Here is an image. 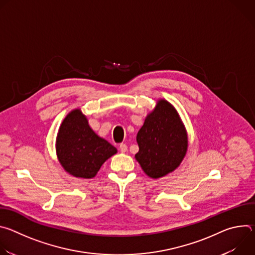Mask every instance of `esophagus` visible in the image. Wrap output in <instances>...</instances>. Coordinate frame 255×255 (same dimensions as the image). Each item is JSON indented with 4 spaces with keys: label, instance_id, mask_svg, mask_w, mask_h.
<instances>
[{
    "label": "esophagus",
    "instance_id": "34e87169",
    "mask_svg": "<svg viewBox=\"0 0 255 255\" xmlns=\"http://www.w3.org/2000/svg\"><path fill=\"white\" fill-rule=\"evenodd\" d=\"M119 148H120L121 152H126L127 151V145L125 143H121L119 145Z\"/></svg>",
    "mask_w": 255,
    "mask_h": 255
}]
</instances>
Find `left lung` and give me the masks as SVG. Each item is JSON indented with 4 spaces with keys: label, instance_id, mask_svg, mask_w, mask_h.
<instances>
[{
    "label": "left lung",
    "instance_id": "1",
    "mask_svg": "<svg viewBox=\"0 0 255 255\" xmlns=\"http://www.w3.org/2000/svg\"><path fill=\"white\" fill-rule=\"evenodd\" d=\"M139 151L135 158L152 178L173 171L183 160L188 148L186 130L175 109L160 100L146 117L136 137Z\"/></svg>",
    "mask_w": 255,
    "mask_h": 255
}]
</instances>
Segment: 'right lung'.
<instances>
[{
	"label": "right lung",
	"instance_id": "add662e5",
	"mask_svg": "<svg viewBox=\"0 0 255 255\" xmlns=\"http://www.w3.org/2000/svg\"><path fill=\"white\" fill-rule=\"evenodd\" d=\"M58 159L63 168L77 177L92 178L102 164L117 152L112 144L99 137L80 110L63 120L56 141Z\"/></svg>",
	"mask_w": 255,
	"mask_h": 255
}]
</instances>
